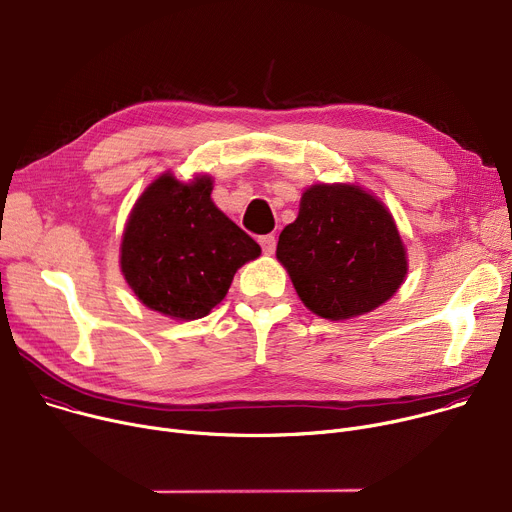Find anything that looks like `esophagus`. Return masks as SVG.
Returning a JSON list of instances; mask_svg holds the SVG:
<instances>
[{
  "instance_id": "esophagus-1",
  "label": "esophagus",
  "mask_w": 512,
  "mask_h": 512,
  "mask_svg": "<svg viewBox=\"0 0 512 512\" xmlns=\"http://www.w3.org/2000/svg\"><path fill=\"white\" fill-rule=\"evenodd\" d=\"M259 245H261L265 255H271L275 251V237L273 235H265V237L259 239Z\"/></svg>"
}]
</instances>
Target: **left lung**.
<instances>
[{
    "mask_svg": "<svg viewBox=\"0 0 512 512\" xmlns=\"http://www.w3.org/2000/svg\"><path fill=\"white\" fill-rule=\"evenodd\" d=\"M275 255L304 306L329 320L376 310L396 294L408 271L390 210L347 183L310 185Z\"/></svg>",
    "mask_w": 512,
    "mask_h": 512,
    "instance_id": "obj_1",
    "label": "left lung"
}]
</instances>
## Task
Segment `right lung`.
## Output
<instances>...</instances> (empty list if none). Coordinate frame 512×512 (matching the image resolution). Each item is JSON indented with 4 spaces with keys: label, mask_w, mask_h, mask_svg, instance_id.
I'll use <instances>...</instances> for the list:
<instances>
[{
    "label": "right lung",
    "mask_w": 512,
    "mask_h": 512,
    "mask_svg": "<svg viewBox=\"0 0 512 512\" xmlns=\"http://www.w3.org/2000/svg\"><path fill=\"white\" fill-rule=\"evenodd\" d=\"M210 194L208 175L181 183L163 173L136 200L122 235L124 280L147 308L175 320L206 316L237 269L261 255Z\"/></svg>",
    "instance_id": "obj_1"
}]
</instances>
